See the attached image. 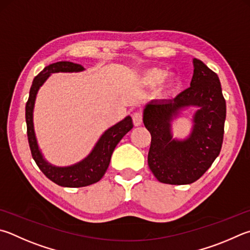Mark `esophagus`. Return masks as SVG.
Returning a JSON list of instances; mask_svg holds the SVG:
<instances>
[{
  "instance_id": "obj_1",
  "label": "esophagus",
  "mask_w": 250,
  "mask_h": 250,
  "mask_svg": "<svg viewBox=\"0 0 250 250\" xmlns=\"http://www.w3.org/2000/svg\"><path fill=\"white\" fill-rule=\"evenodd\" d=\"M132 120H133V125H134L135 126H139V125H142V122H143L142 113L139 112V111L134 112L133 115H132Z\"/></svg>"
}]
</instances>
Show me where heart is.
<instances>
[{"instance_id": "b5f03b06", "label": "heart", "mask_w": 250, "mask_h": 250, "mask_svg": "<svg viewBox=\"0 0 250 250\" xmlns=\"http://www.w3.org/2000/svg\"><path fill=\"white\" fill-rule=\"evenodd\" d=\"M140 81L144 86L147 87H152V86H156L160 84V90H158V95L162 98L168 97L172 88L176 84V79L172 75L166 76V71L161 67H148V69L144 70L140 76Z\"/></svg>"}]
</instances>
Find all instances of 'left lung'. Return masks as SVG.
I'll return each instance as SVG.
<instances>
[{
  "instance_id": "left-lung-1",
  "label": "left lung",
  "mask_w": 250,
  "mask_h": 250,
  "mask_svg": "<svg viewBox=\"0 0 250 250\" xmlns=\"http://www.w3.org/2000/svg\"><path fill=\"white\" fill-rule=\"evenodd\" d=\"M190 87L172 101H151L143 109V122L151 133L147 163L158 181L188 185L206 172L221 152L226 103L216 75L193 59ZM190 106L196 108L193 128L185 139L174 138L171 125Z\"/></svg>"
}]
</instances>
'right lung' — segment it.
I'll list each match as a JSON object with an SVG mask.
<instances>
[{
  "mask_svg": "<svg viewBox=\"0 0 250 250\" xmlns=\"http://www.w3.org/2000/svg\"><path fill=\"white\" fill-rule=\"evenodd\" d=\"M84 66L70 61L52 63L40 72L33 81L29 98L26 104V125L28 142L34 161L44 175L61 187L80 188L93 185L103 178L109 166L112 152L120 140L133 128L132 118L126 116L125 119L110 126L98 139L87 156L70 166H56L44 158L36 138L34 126V108L40 87L53 73H73L84 71Z\"/></svg>",
  "mask_w": 250,
  "mask_h": 250,
  "instance_id": "right-lung-1",
  "label": "right lung"
}]
</instances>
